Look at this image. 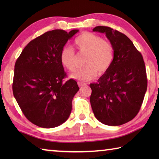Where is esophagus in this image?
<instances>
[{
	"mask_svg": "<svg viewBox=\"0 0 159 159\" xmlns=\"http://www.w3.org/2000/svg\"><path fill=\"white\" fill-rule=\"evenodd\" d=\"M78 85H79V87H82V86L85 85V83H82V82H78Z\"/></svg>",
	"mask_w": 159,
	"mask_h": 159,
	"instance_id": "1",
	"label": "esophagus"
}]
</instances>
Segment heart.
<instances>
[{
	"label": "heart",
	"instance_id": "b5f03b06",
	"mask_svg": "<svg viewBox=\"0 0 159 159\" xmlns=\"http://www.w3.org/2000/svg\"><path fill=\"white\" fill-rule=\"evenodd\" d=\"M74 45L80 52L86 54L83 68L77 69L71 77L80 81L93 79L97 74H102L111 66L114 59V48L109 42L104 41L101 36L90 32H84L74 40ZM60 62L68 71L75 68L76 55L70 47L62 48L60 56Z\"/></svg>",
	"mask_w": 159,
	"mask_h": 159
}]
</instances>
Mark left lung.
<instances>
[{
  "instance_id": "left-lung-1",
  "label": "left lung",
  "mask_w": 159,
  "mask_h": 159,
  "mask_svg": "<svg viewBox=\"0 0 159 159\" xmlns=\"http://www.w3.org/2000/svg\"><path fill=\"white\" fill-rule=\"evenodd\" d=\"M93 31L106 35L114 48V59L98 82L90 84L91 107L103 124L123 125L138 114L147 91L143 57L125 34L108 26H96Z\"/></svg>"
}]
</instances>
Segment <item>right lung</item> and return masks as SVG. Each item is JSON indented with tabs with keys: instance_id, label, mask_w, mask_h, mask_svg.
Here are the masks:
<instances>
[{
	"instance_id": "right-lung-1",
	"label": "right lung",
	"mask_w": 159,
	"mask_h": 159,
	"mask_svg": "<svg viewBox=\"0 0 159 159\" xmlns=\"http://www.w3.org/2000/svg\"><path fill=\"white\" fill-rule=\"evenodd\" d=\"M77 32L48 31L29 42L15 62L13 95L26 118L39 127H57L71 114L79 88L73 79L62 83L66 73L60 56Z\"/></svg>"
}]
</instances>
